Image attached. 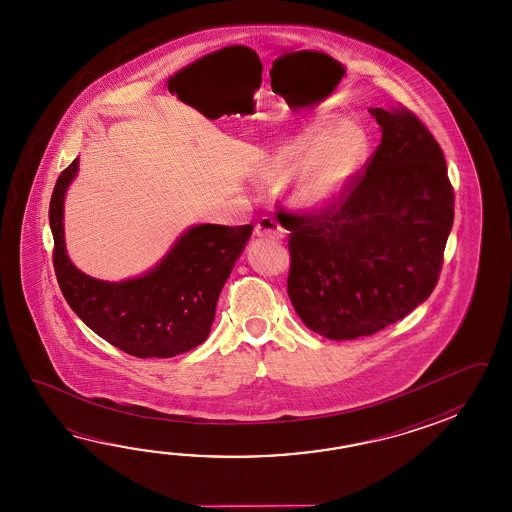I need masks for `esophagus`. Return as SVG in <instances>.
Wrapping results in <instances>:
<instances>
[{
	"label": "esophagus",
	"instance_id": "obj_1",
	"mask_svg": "<svg viewBox=\"0 0 512 512\" xmlns=\"http://www.w3.org/2000/svg\"><path fill=\"white\" fill-rule=\"evenodd\" d=\"M254 232H256V236L261 238V240L276 241L283 238V229L280 227V223L272 218H261L256 223Z\"/></svg>",
	"mask_w": 512,
	"mask_h": 512
}]
</instances>
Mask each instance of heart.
<instances>
[{
  "instance_id": "b5f03b06",
  "label": "heart",
  "mask_w": 512,
  "mask_h": 512,
  "mask_svg": "<svg viewBox=\"0 0 512 512\" xmlns=\"http://www.w3.org/2000/svg\"><path fill=\"white\" fill-rule=\"evenodd\" d=\"M324 128L305 131L298 139L283 146L274 159V170L289 174L304 166V175L296 186V197L305 207L326 205L346 188L357 174L366 155V135L351 122L338 124L323 141Z\"/></svg>"
}]
</instances>
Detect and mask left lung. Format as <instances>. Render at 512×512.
<instances>
[{"label": "left lung", "instance_id": "left-lung-1", "mask_svg": "<svg viewBox=\"0 0 512 512\" xmlns=\"http://www.w3.org/2000/svg\"><path fill=\"white\" fill-rule=\"evenodd\" d=\"M370 111L382 139L364 172L316 212L278 210L291 230L294 311L329 340L368 337L423 304L454 223V188L434 135L404 106Z\"/></svg>", "mask_w": 512, "mask_h": 512}]
</instances>
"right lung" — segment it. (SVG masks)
<instances>
[{
    "instance_id": "right-lung-1",
    "label": "right lung",
    "mask_w": 512,
    "mask_h": 512,
    "mask_svg": "<svg viewBox=\"0 0 512 512\" xmlns=\"http://www.w3.org/2000/svg\"><path fill=\"white\" fill-rule=\"evenodd\" d=\"M78 159L56 179L49 205L53 265L69 307L98 337L139 359H170L207 340L219 293L251 238L252 225H197L155 269L128 282L87 276L71 263L64 241V194Z\"/></svg>"
}]
</instances>
